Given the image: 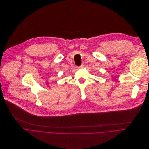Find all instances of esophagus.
I'll list each match as a JSON object with an SVG mask.
<instances>
[{
    "instance_id": "1",
    "label": "esophagus",
    "mask_w": 149,
    "mask_h": 149,
    "mask_svg": "<svg viewBox=\"0 0 149 149\" xmlns=\"http://www.w3.org/2000/svg\"><path fill=\"white\" fill-rule=\"evenodd\" d=\"M84 64H82L80 66H79V68H80V69H82V68H84Z\"/></svg>"
}]
</instances>
